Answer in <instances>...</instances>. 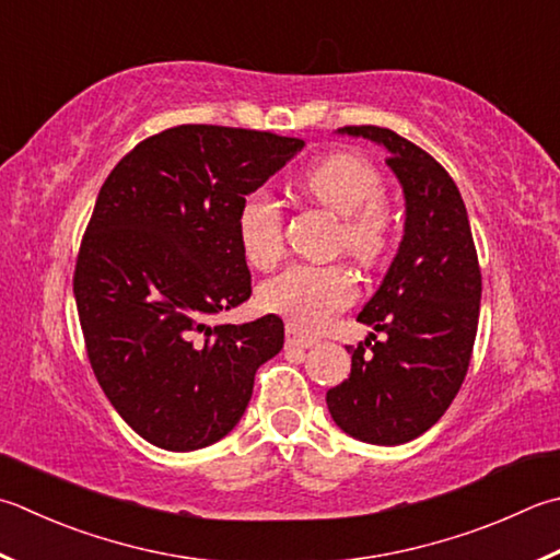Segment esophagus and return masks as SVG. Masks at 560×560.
I'll use <instances>...</instances> for the list:
<instances>
[{"label": "esophagus", "mask_w": 560, "mask_h": 560, "mask_svg": "<svg viewBox=\"0 0 560 560\" xmlns=\"http://www.w3.org/2000/svg\"><path fill=\"white\" fill-rule=\"evenodd\" d=\"M284 343H288V348H312L316 343V336L304 334L298 329V326L288 324V331H284Z\"/></svg>", "instance_id": "1"}]
</instances>
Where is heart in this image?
<instances>
[{
	"label": "heart",
	"mask_w": 560,
	"mask_h": 560,
	"mask_svg": "<svg viewBox=\"0 0 560 560\" xmlns=\"http://www.w3.org/2000/svg\"><path fill=\"white\" fill-rule=\"evenodd\" d=\"M302 192L339 214L336 244L361 266H375L389 248L393 217L385 205V183L375 167L353 153H334L300 177ZM246 260L268 268L282 256V209L266 192L244 199L236 219ZM355 300V280L343 266L294 262L260 288V304L302 329H324Z\"/></svg>",
	"instance_id": "b5f03b06"
}]
</instances>
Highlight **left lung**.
I'll list each match as a JSON object with an SVG mask.
<instances>
[{"instance_id": "obj_1", "label": "left lung", "mask_w": 560, "mask_h": 560, "mask_svg": "<svg viewBox=\"0 0 560 560\" xmlns=\"http://www.w3.org/2000/svg\"><path fill=\"white\" fill-rule=\"evenodd\" d=\"M341 131L385 145L407 219L393 266L358 314L385 339L346 346L351 375L326 393V405L346 434L397 446L434 427L466 380L480 316L478 250L444 165L383 126Z\"/></svg>"}]
</instances>
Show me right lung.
<instances>
[{
  "mask_svg": "<svg viewBox=\"0 0 560 560\" xmlns=\"http://www.w3.org/2000/svg\"><path fill=\"white\" fill-rule=\"evenodd\" d=\"M302 145L183 124L143 139L100 189L72 276L84 348L114 409L158 448L224 439L244 417L256 371L280 353L276 314L209 319L250 298L238 209Z\"/></svg>",
  "mask_w": 560,
  "mask_h": 560,
  "instance_id": "right-lung-1",
  "label": "right lung"
}]
</instances>
